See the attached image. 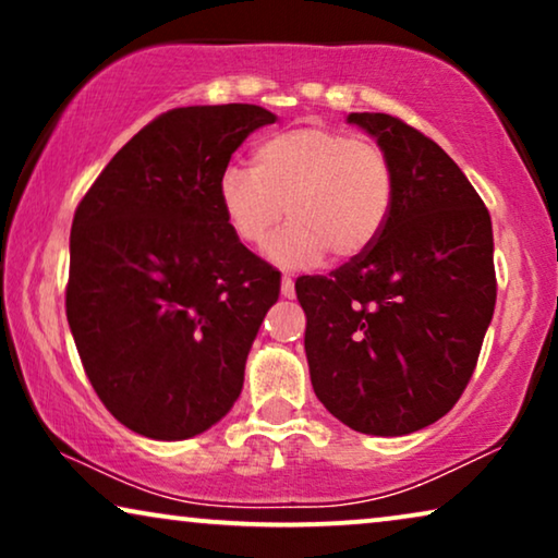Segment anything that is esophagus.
Returning <instances> with one entry per match:
<instances>
[{
    "label": "esophagus",
    "mask_w": 558,
    "mask_h": 558,
    "mask_svg": "<svg viewBox=\"0 0 558 558\" xmlns=\"http://www.w3.org/2000/svg\"><path fill=\"white\" fill-rule=\"evenodd\" d=\"M281 296H284V300H292L294 296V279L292 277H281Z\"/></svg>",
    "instance_id": "esophagus-1"
}]
</instances>
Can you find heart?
<instances>
[{
	"instance_id": "b5f03b06",
	"label": "heart",
	"mask_w": 558,
	"mask_h": 558,
	"mask_svg": "<svg viewBox=\"0 0 558 558\" xmlns=\"http://www.w3.org/2000/svg\"><path fill=\"white\" fill-rule=\"evenodd\" d=\"M216 201L233 239L251 248L266 246L287 213L292 223L269 246L279 266L300 269L325 251L348 262L384 233L396 205V167L376 142L300 126L258 144L251 172L220 170Z\"/></svg>"
}]
</instances>
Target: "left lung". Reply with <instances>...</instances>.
<instances>
[{"label":"left lung","mask_w":558,"mask_h":558,"mask_svg":"<svg viewBox=\"0 0 558 558\" xmlns=\"http://www.w3.org/2000/svg\"><path fill=\"white\" fill-rule=\"evenodd\" d=\"M396 167V205L365 254L296 279L317 399L350 429L401 437L468 388L493 319V223L452 157L407 121L350 113Z\"/></svg>","instance_id":"1"}]
</instances>
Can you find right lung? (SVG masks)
<instances>
[{"instance_id": "obj_1", "label": "right lung", "mask_w": 558, "mask_h": 558, "mask_svg": "<svg viewBox=\"0 0 558 558\" xmlns=\"http://www.w3.org/2000/svg\"><path fill=\"white\" fill-rule=\"evenodd\" d=\"M274 121L254 104L167 111L75 208L68 325L98 399L142 437H195L239 399L281 277L228 231L216 180Z\"/></svg>"}]
</instances>
